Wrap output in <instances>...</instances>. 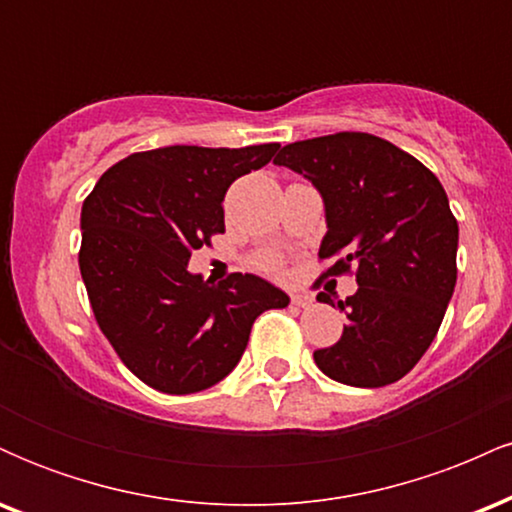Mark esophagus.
<instances>
[{
    "label": "esophagus",
    "mask_w": 512,
    "mask_h": 512,
    "mask_svg": "<svg viewBox=\"0 0 512 512\" xmlns=\"http://www.w3.org/2000/svg\"><path fill=\"white\" fill-rule=\"evenodd\" d=\"M291 303L296 305V308H310V305L315 303V298L305 291H296V293H291Z\"/></svg>",
    "instance_id": "esophagus-1"
}]
</instances>
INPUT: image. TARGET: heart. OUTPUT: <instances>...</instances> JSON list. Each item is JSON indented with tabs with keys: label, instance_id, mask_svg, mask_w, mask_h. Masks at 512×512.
I'll return each mask as SVG.
<instances>
[{
	"label": "heart",
	"instance_id": "obj_1",
	"mask_svg": "<svg viewBox=\"0 0 512 512\" xmlns=\"http://www.w3.org/2000/svg\"><path fill=\"white\" fill-rule=\"evenodd\" d=\"M267 267H279V260H276V257H269V260H267Z\"/></svg>",
	"mask_w": 512,
	"mask_h": 512
}]
</instances>
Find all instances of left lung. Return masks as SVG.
<instances>
[{
    "label": "left lung",
    "instance_id": "obj_1",
    "mask_svg": "<svg viewBox=\"0 0 512 512\" xmlns=\"http://www.w3.org/2000/svg\"><path fill=\"white\" fill-rule=\"evenodd\" d=\"M274 163L320 192V260L339 257L327 274L356 267L358 291L337 303L344 332L315 351L317 368L351 387L397 383L436 339L455 291L460 228L443 185L407 151L366 132L286 144Z\"/></svg>",
    "mask_w": 512,
    "mask_h": 512
}]
</instances>
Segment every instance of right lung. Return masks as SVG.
Returning a JSON list of instances; mask_svg holds the SVG:
<instances>
[{
	"mask_svg": "<svg viewBox=\"0 0 512 512\" xmlns=\"http://www.w3.org/2000/svg\"><path fill=\"white\" fill-rule=\"evenodd\" d=\"M279 144L163 146L105 170L81 207L79 269L98 327L142 383L166 395L207 390L238 366L252 322L289 296L255 274L221 284L187 269L226 231L233 180L272 161Z\"/></svg>",
	"mask_w": 512,
	"mask_h": 512,
	"instance_id": "right-lung-1",
	"label": "right lung"
}]
</instances>
